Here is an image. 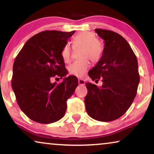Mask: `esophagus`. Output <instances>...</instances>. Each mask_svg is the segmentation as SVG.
I'll return each mask as SVG.
<instances>
[{
	"instance_id": "34e87169",
	"label": "esophagus",
	"mask_w": 154,
	"mask_h": 154,
	"mask_svg": "<svg viewBox=\"0 0 154 154\" xmlns=\"http://www.w3.org/2000/svg\"><path fill=\"white\" fill-rule=\"evenodd\" d=\"M85 83V81L82 79H79V84L81 85H84Z\"/></svg>"
}]
</instances>
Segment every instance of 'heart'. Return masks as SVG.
I'll list each match as a JSON object with an SVG mask.
<instances>
[{"label": "heart", "mask_w": 154, "mask_h": 154, "mask_svg": "<svg viewBox=\"0 0 154 154\" xmlns=\"http://www.w3.org/2000/svg\"><path fill=\"white\" fill-rule=\"evenodd\" d=\"M73 46L74 48H82L80 57L85 58L75 61L68 67L69 73L77 77H82L89 67V62L85 58L89 59L92 63L98 62L102 57L103 46L94 33L83 31L73 38ZM61 56L65 63H69L71 58V48L65 45L61 51Z\"/></svg>", "instance_id": "b5f03b06"}]
</instances>
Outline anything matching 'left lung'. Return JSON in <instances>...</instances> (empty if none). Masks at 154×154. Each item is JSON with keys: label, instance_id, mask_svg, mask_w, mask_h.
I'll use <instances>...</instances> for the list:
<instances>
[{"label": "left lung", "instance_id": "obj_1", "mask_svg": "<svg viewBox=\"0 0 154 154\" xmlns=\"http://www.w3.org/2000/svg\"><path fill=\"white\" fill-rule=\"evenodd\" d=\"M104 41L101 59L89 72L92 81L102 79V87L86 83L85 97L88 115L99 121H112L131 106L140 82L136 55L124 38L114 31L95 29Z\"/></svg>", "mask_w": 154, "mask_h": 154}]
</instances>
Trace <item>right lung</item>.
Segmentation results:
<instances>
[{
    "mask_svg": "<svg viewBox=\"0 0 154 154\" xmlns=\"http://www.w3.org/2000/svg\"><path fill=\"white\" fill-rule=\"evenodd\" d=\"M74 32L42 31L29 39L16 57L12 88L21 110L33 121L48 124L62 119L79 85L73 75L60 83L51 82L66 75L61 51Z\"/></svg>",
    "mask_w": 154,
    "mask_h": 154,
    "instance_id": "1",
    "label": "right lung"
}]
</instances>
